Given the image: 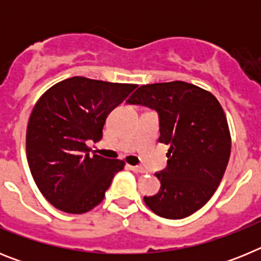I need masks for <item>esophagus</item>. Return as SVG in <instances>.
I'll use <instances>...</instances> for the list:
<instances>
[{
	"label": "esophagus",
	"mask_w": 261,
	"mask_h": 261,
	"mask_svg": "<svg viewBox=\"0 0 261 261\" xmlns=\"http://www.w3.org/2000/svg\"><path fill=\"white\" fill-rule=\"evenodd\" d=\"M129 168H130L133 172H137V174H144V172H146L145 171V168L140 167V166H129Z\"/></svg>",
	"instance_id": "esophagus-1"
}]
</instances>
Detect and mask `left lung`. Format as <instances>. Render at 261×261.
Wrapping results in <instances>:
<instances>
[{
  "mask_svg": "<svg viewBox=\"0 0 261 261\" xmlns=\"http://www.w3.org/2000/svg\"><path fill=\"white\" fill-rule=\"evenodd\" d=\"M129 105L155 110L158 141L168 145L167 167L156 172L159 192L145 204L168 220H181L202 208L220 186L229 163L231 137L216 96L183 81L144 85Z\"/></svg>",
  "mask_w": 261,
  "mask_h": 261,
  "instance_id": "obj_1",
  "label": "left lung"
}]
</instances>
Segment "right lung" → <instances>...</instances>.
Instances as JSON below:
<instances>
[{"label": "right lung", "instance_id": "right-lung-1", "mask_svg": "<svg viewBox=\"0 0 261 261\" xmlns=\"http://www.w3.org/2000/svg\"><path fill=\"white\" fill-rule=\"evenodd\" d=\"M137 85L71 77L40 96L27 125L32 177L48 202L71 214L86 213L105 199L125 163L89 154L87 141L103 137L106 119Z\"/></svg>", "mask_w": 261, "mask_h": 261}]
</instances>
